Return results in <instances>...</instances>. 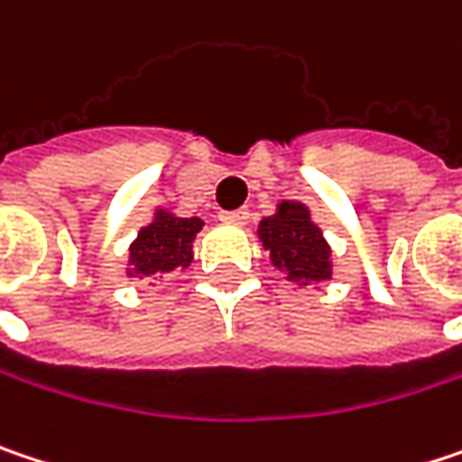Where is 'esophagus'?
<instances>
[{
  "instance_id": "esophagus-1",
  "label": "esophagus",
  "mask_w": 462,
  "mask_h": 462,
  "mask_svg": "<svg viewBox=\"0 0 462 462\" xmlns=\"http://www.w3.org/2000/svg\"><path fill=\"white\" fill-rule=\"evenodd\" d=\"M219 219L225 225H245L248 222V208H235V211H222Z\"/></svg>"
}]
</instances>
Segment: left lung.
Masks as SVG:
<instances>
[{"mask_svg": "<svg viewBox=\"0 0 462 462\" xmlns=\"http://www.w3.org/2000/svg\"><path fill=\"white\" fill-rule=\"evenodd\" d=\"M256 232L274 270L285 273L291 282L310 285L333 277V251L304 203H277V211L264 217Z\"/></svg>", "mask_w": 462, "mask_h": 462, "instance_id": "1", "label": "left lung"}]
</instances>
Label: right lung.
Returning <instances> with one entry per match:
<instances>
[{
  "label": "right lung",
  "instance_id": "add662e5",
  "mask_svg": "<svg viewBox=\"0 0 462 462\" xmlns=\"http://www.w3.org/2000/svg\"><path fill=\"white\" fill-rule=\"evenodd\" d=\"M203 227L198 217H177L166 208H155L152 222L137 232L129 245L126 277H152L174 270H188L192 262V240Z\"/></svg>",
  "mask_w": 462,
  "mask_h": 462
}]
</instances>
